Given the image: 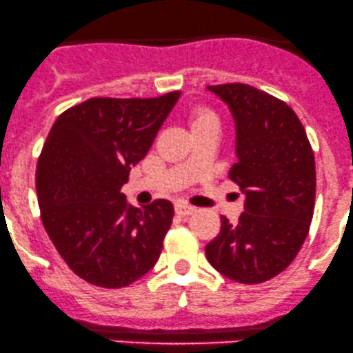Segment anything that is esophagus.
Returning a JSON list of instances; mask_svg holds the SVG:
<instances>
[{
    "label": "esophagus",
    "mask_w": 353,
    "mask_h": 353,
    "mask_svg": "<svg viewBox=\"0 0 353 353\" xmlns=\"http://www.w3.org/2000/svg\"><path fill=\"white\" fill-rule=\"evenodd\" d=\"M175 210L178 215H192L193 212H195V207L188 205V203H185V202H178L175 205Z\"/></svg>",
    "instance_id": "34e87169"
}]
</instances>
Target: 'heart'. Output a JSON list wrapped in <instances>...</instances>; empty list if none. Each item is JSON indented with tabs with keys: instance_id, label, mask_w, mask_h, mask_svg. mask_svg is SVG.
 <instances>
[{
	"instance_id": "obj_1",
	"label": "heart",
	"mask_w": 353,
	"mask_h": 353,
	"mask_svg": "<svg viewBox=\"0 0 353 353\" xmlns=\"http://www.w3.org/2000/svg\"><path fill=\"white\" fill-rule=\"evenodd\" d=\"M208 123H217L219 124L217 116H215L214 112L210 111V109L199 108V109H195V111H193V114L190 117L192 128L202 126V124H208Z\"/></svg>"
}]
</instances>
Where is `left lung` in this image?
<instances>
[{
	"label": "left lung",
	"mask_w": 353,
	"mask_h": 353,
	"mask_svg": "<svg viewBox=\"0 0 353 353\" xmlns=\"http://www.w3.org/2000/svg\"><path fill=\"white\" fill-rule=\"evenodd\" d=\"M207 89L236 121L237 161L229 178L245 195L236 225L221 217L207 259L232 281H269L293 263L308 236L316 192L312 145L296 112L278 97L241 82Z\"/></svg>",
	"instance_id": "8db88e82"
}]
</instances>
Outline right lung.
Returning a JSON list of instances; mask_svg holds the SVG:
<instances>
[{
	"label": "right lung",
	"mask_w": 353,
	"mask_h": 353,
	"mask_svg": "<svg viewBox=\"0 0 353 353\" xmlns=\"http://www.w3.org/2000/svg\"><path fill=\"white\" fill-rule=\"evenodd\" d=\"M178 97V90L151 99L92 97L57 117L41 148V222L67 266L94 286H130L160 257L172 202L128 205L121 187Z\"/></svg>",
	"instance_id": "right-lung-1"
}]
</instances>
